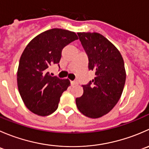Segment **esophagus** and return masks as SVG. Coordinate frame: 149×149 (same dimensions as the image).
<instances>
[{
	"label": "esophagus",
	"instance_id": "obj_1",
	"mask_svg": "<svg viewBox=\"0 0 149 149\" xmlns=\"http://www.w3.org/2000/svg\"><path fill=\"white\" fill-rule=\"evenodd\" d=\"M70 84H71V86L77 85L78 82L77 81H70Z\"/></svg>",
	"mask_w": 149,
	"mask_h": 149
}]
</instances>
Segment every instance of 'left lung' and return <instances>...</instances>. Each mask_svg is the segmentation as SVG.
I'll use <instances>...</instances> for the list:
<instances>
[{
  "mask_svg": "<svg viewBox=\"0 0 149 149\" xmlns=\"http://www.w3.org/2000/svg\"><path fill=\"white\" fill-rule=\"evenodd\" d=\"M88 58V70L95 77L82 85L84 94L76 99L79 110L90 118H98L112 110L120 98L126 73L120 51L97 32H78Z\"/></svg>",
  "mask_w": 149,
  "mask_h": 149,
  "instance_id": "1",
  "label": "left lung"
}]
</instances>
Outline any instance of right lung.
Listing matches in <instances>:
<instances>
[{
	"label": "right lung",
	"instance_id": "add662e5",
	"mask_svg": "<svg viewBox=\"0 0 149 149\" xmlns=\"http://www.w3.org/2000/svg\"><path fill=\"white\" fill-rule=\"evenodd\" d=\"M78 39L73 31L52 29L34 37L24 49L18 68L17 85L24 103L33 113L47 116L58 109L61 95L70 83L68 79L51 76L48 68L59 63L63 49Z\"/></svg>",
	"mask_w": 149,
	"mask_h": 149
}]
</instances>
